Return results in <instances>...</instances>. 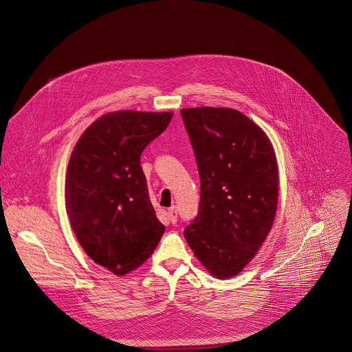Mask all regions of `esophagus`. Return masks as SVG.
<instances>
[{
	"instance_id": "esophagus-1",
	"label": "esophagus",
	"mask_w": 352,
	"mask_h": 352,
	"mask_svg": "<svg viewBox=\"0 0 352 352\" xmlns=\"http://www.w3.org/2000/svg\"><path fill=\"white\" fill-rule=\"evenodd\" d=\"M168 215H169V221L172 223H176L177 222V210L175 206H172L169 210H168Z\"/></svg>"
}]
</instances>
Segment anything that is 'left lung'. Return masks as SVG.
<instances>
[{"label": "left lung", "mask_w": 352, "mask_h": 352, "mask_svg": "<svg viewBox=\"0 0 352 352\" xmlns=\"http://www.w3.org/2000/svg\"><path fill=\"white\" fill-rule=\"evenodd\" d=\"M201 177L197 219L184 237L211 276L239 275L265 241L278 207L279 173L267 134L243 112L183 108Z\"/></svg>", "instance_id": "8db88e82"}]
</instances>
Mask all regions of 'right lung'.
<instances>
[{"label":"right lung","instance_id":"right-lung-1","mask_svg":"<svg viewBox=\"0 0 352 352\" xmlns=\"http://www.w3.org/2000/svg\"><path fill=\"white\" fill-rule=\"evenodd\" d=\"M172 116L108 112L82 133L70 154L65 204L72 229L85 253L118 276L144 264L164 234L140 162Z\"/></svg>","mask_w":352,"mask_h":352}]
</instances>
